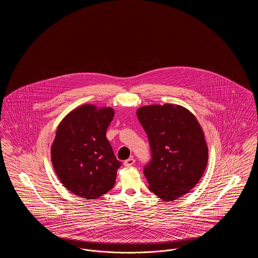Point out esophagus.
<instances>
[{
  "instance_id": "1",
  "label": "esophagus",
  "mask_w": 258,
  "mask_h": 258,
  "mask_svg": "<svg viewBox=\"0 0 258 258\" xmlns=\"http://www.w3.org/2000/svg\"><path fill=\"white\" fill-rule=\"evenodd\" d=\"M135 159L131 158V159H127V160H124V161H123V165H124V166H127V167H130V166L134 165V164H135Z\"/></svg>"
}]
</instances>
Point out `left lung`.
<instances>
[{"instance_id":"8db88e82","label":"left lung","mask_w":258,"mask_h":258,"mask_svg":"<svg viewBox=\"0 0 258 258\" xmlns=\"http://www.w3.org/2000/svg\"><path fill=\"white\" fill-rule=\"evenodd\" d=\"M137 118L148 135L152 159L145 167L149 188L163 201L192 189L208 162V147L196 116L181 105L139 107Z\"/></svg>"}]
</instances>
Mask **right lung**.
Returning <instances> with one entry per match:
<instances>
[{
  "mask_svg": "<svg viewBox=\"0 0 258 258\" xmlns=\"http://www.w3.org/2000/svg\"><path fill=\"white\" fill-rule=\"evenodd\" d=\"M114 114L111 107L83 104L57 127L51 161L61 184L77 197L97 199L115 184L121 162L106 138Z\"/></svg>",
  "mask_w": 258,
  "mask_h": 258,
  "instance_id": "right-lung-1",
  "label": "right lung"
}]
</instances>
